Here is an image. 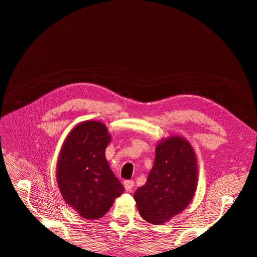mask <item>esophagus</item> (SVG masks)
<instances>
[{
    "instance_id": "1",
    "label": "esophagus",
    "mask_w": 257,
    "mask_h": 257,
    "mask_svg": "<svg viewBox=\"0 0 257 257\" xmlns=\"http://www.w3.org/2000/svg\"><path fill=\"white\" fill-rule=\"evenodd\" d=\"M123 185H124V188H125V190L127 192H131L132 189L134 188V181L133 180H126V181H124Z\"/></svg>"
}]
</instances>
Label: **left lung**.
I'll list each match as a JSON object with an SVG mask.
<instances>
[{"mask_svg": "<svg viewBox=\"0 0 257 257\" xmlns=\"http://www.w3.org/2000/svg\"><path fill=\"white\" fill-rule=\"evenodd\" d=\"M197 180V158L192 145L178 135L161 139L148 180L134 193L139 214L154 225L168 222L190 205Z\"/></svg>", "mask_w": 257, "mask_h": 257, "instance_id": "left-lung-1", "label": "left lung"}]
</instances>
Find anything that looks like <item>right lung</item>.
I'll return each instance as SVG.
<instances>
[{"mask_svg": "<svg viewBox=\"0 0 257 257\" xmlns=\"http://www.w3.org/2000/svg\"><path fill=\"white\" fill-rule=\"evenodd\" d=\"M111 138L104 123L87 120L73 127L61 147L56 169L60 193L83 219H100L124 192L105 157Z\"/></svg>", "mask_w": 257, "mask_h": 257, "instance_id": "1", "label": "right lung"}]
</instances>
